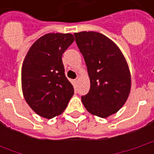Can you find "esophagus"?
<instances>
[{
  "label": "esophagus",
  "instance_id": "1",
  "mask_svg": "<svg viewBox=\"0 0 154 154\" xmlns=\"http://www.w3.org/2000/svg\"><path fill=\"white\" fill-rule=\"evenodd\" d=\"M74 82H75L77 83V79H75V80H74Z\"/></svg>",
  "mask_w": 154,
  "mask_h": 154
}]
</instances>
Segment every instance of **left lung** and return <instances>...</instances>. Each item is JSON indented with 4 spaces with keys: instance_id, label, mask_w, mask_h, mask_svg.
Wrapping results in <instances>:
<instances>
[{
    "instance_id": "left-lung-1",
    "label": "left lung",
    "mask_w": 154,
    "mask_h": 154,
    "mask_svg": "<svg viewBox=\"0 0 154 154\" xmlns=\"http://www.w3.org/2000/svg\"><path fill=\"white\" fill-rule=\"evenodd\" d=\"M74 36L91 82L89 92L82 97V103L91 114L106 118L128 99L131 86L128 64L117 45L102 34L83 31Z\"/></svg>"
}]
</instances>
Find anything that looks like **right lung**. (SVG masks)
<instances>
[{
    "label": "right lung",
    "mask_w": 154,
    "mask_h": 154,
    "mask_svg": "<svg viewBox=\"0 0 154 154\" xmlns=\"http://www.w3.org/2000/svg\"><path fill=\"white\" fill-rule=\"evenodd\" d=\"M73 41L71 34H47L35 41L23 63L24 97L35 113L46 119L63 113L73 96V87L65 76L62 60Z\"/></svg>",
    "instance_id": "obj_1"
}]
</instances>
